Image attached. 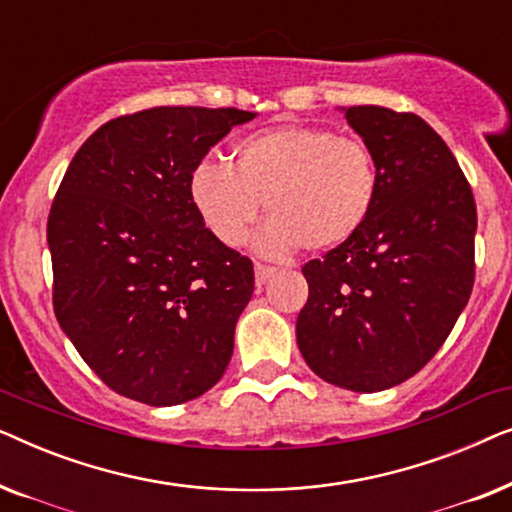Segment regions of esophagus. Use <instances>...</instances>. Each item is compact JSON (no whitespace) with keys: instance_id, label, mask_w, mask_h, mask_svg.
<instances>
[{"instance_id":"esophagus-1","label":"esophagus","mask_w":512,"mask_h":512,"mask_svg":"<svg viewBox=\"0 0 512 512\" xmlns=\"http://www.w3.org/2000/svg\"><path fill=\"white\" fill-rule=\"evenodd\" d=\"M254 272H256V286H263L265 282H268L270 277H275L277 268H272V265L256 263V265H254Z\"/></svg>"}]
</instances>
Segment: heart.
Listing matches in <instances>:
<instances>
[{"instance_id": "heart-1", "label": "heart", "mask_w": 512, "mask_h": 512, "mask_svg": "<svg viewBox=\"0 0 512 512\" xmlns=\"http://www.w3.org/2000/svg\"><path fill=\"white\" fill-rule=\"evenodd\" d=\"M191 200L216 240H247L265 202L263 249L270 254L328 251L366 226L380 195V165L370 146L314 125H279L235 144L233 165L202 160Z\"/></svg>"}]
</instances>
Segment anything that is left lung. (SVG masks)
<instances>
[{
	"mask_svg": "<svg viewBox=\"0 0 512 512\" xmlns=\"http://www.w3.org/2000/svg\"><path fill=\"white\" fill-rule=\"evenodd\" d=\"M345 118L375 153L380 195L359 235L303 265L296 340L321 380L370 394L419 373L457 324L478 212L457 158L417 114L363 104Z\"/></svg>",
	"mask_w": 512,
	"mask_h": 512,
	"instance_id": "8db88e82",
	"label": "left lung"
}]
</instances>
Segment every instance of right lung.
<instances>
[{
    "mask_svg": "<svg viewBox=\"0 0 512 512\" xmlns=\"http://www.w3.org/2000/svg\"><path fill=\"white\" fill-rule=\"evenodd\" d=\"M254 116L230 107L118 116L62 177L48 214L53 310L116 394L165 408L226 373L254 265L205 228L188 184L209 149Z\"/></svg>",
    "mask_w": 512,
    "mask_h": 512,
    "instance_id": "right-lung-1",
    "label": "right lung"
}]
</instances>
